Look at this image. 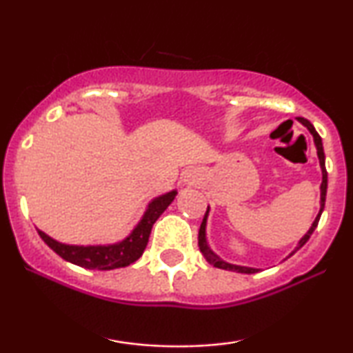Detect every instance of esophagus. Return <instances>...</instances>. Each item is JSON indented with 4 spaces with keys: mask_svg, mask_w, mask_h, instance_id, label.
<instances>
[{
    "mask_svg": "<svg viewBox=\"0 0 353 353\" xmlns=\"http://www.w3.org/2000/svg\"><path fill=\"white\" fill-rule=\"evenodd\" d=\"M185 178H186L188 183H196L197 180H199V173H196V172L190 173V175H186Z\"/></svg>",
    "mask_w": 353,
    "mask_h": 353,
    "instance_id": "obj_1",
    "label": "esophagus"
}]
</instances>
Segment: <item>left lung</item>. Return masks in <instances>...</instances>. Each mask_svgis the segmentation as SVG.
Wrapping results in <instances>:
<instances>
[{"label":"left lung","instance_id":"left-lung-1","mask_svg":"<svg viewBox=\"0 0 353 353\" xmlns=\"http://www.w3.org/2000/svg\"><path fill=\"white\" fill-rule=\"evenodd\" d=\"M297 120H299V122H301V123L303 125V127H307L308 132H310V133L313 134V141H315V146H316V154H318V159H320V167H321V173H323V181H321V186H320V191H321V201H320L321 207H320V212H318L316 219H315V221H313V223H312L310 230L307 231V234L303 236V238H302L301 241H299L297 248L292 250V254H296L297 250L301 249L302 245L305 244L308 239H310L312 233H313V231H315V228H316V226H318V221H320V216H321V214H323V209H325V201H326V190H327V172H326V167H325V151H323V143H321V137H320V134L316 133L315 127H313V125H312L310 122H308L307 119H303V117H297ZM207 215H209V207H207V212H205V215H204V220H202V223H201L199 236H197V239H199V249H201L202 255H204V257H205L207 262L212 263V265H214V267H216V268H221V270H228V272H236V273H248V274H250V273H257V272H259V268L241 267V265H233V263H228V262H225V260H221V259L219 257V255H216V254L214 252V250H212V249L209 248V244H207V238H205ZM292 254H291V255H292Z\"/></svg>","mask_w":353,"mask_h":353}]
</instances>
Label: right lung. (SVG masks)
Masks as SVG:
<instances>
[{
  "label": "right lung",
  "instance_id": "add662e5",
  "mask_svg": "<svg viewBox=\"0 0 353 353\" xmlns=\"http://www.w3.org/2000/svg\"><path fill=\"white\" fill-rule=\"evenodd\" d=\"M176 190L167 194H162L149 202L143 219L134 226L128 238L120 241L117 244L108 245H70L62 244L59 241L52 239L41 230H37L40 238L54 250V252L67 262L79 265L81 268L88 270H114L128 267L130 263L137 262L146 249L149 234H151L152 225L163 214V210L175 199Z\"/></svg>",
  "mask_w": 353,
  "mask_h": 353
}]
</instances>
